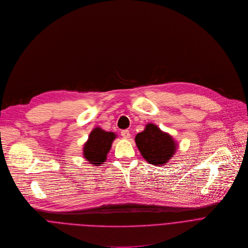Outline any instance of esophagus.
I'll list each match as a JSON object with an SVG mask.
<instances>
[{
	"mask_svg": "<svg viewBox=\"0 0 248 248\" xmlns=\"http://www.w3.org/2000/svg\"><path fill=\"white\" fill-rule=\"evenodd\" d=\"M121 136H122L123 138H125V139H129V138L131 137L130 131H129V130H122V131H121Z\"/></svg>",
	"mask_w": 248,
	"mask_h": 248,
	"instance_id": "34e87169",
	"label": "esophagus"
}]
</instances>
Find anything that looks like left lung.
<instances>
[{
    "mask_svg": "<svg viewBox=\"0 0 248 248\" xmlns=\"http://www.w3.org/2000/svg\"><path fill=\"white\" fill-rule=\"evenodd\" d=\"M135 140L143 158L154 165L168 162L177 147L172 137L155 124H147L141 133L137 134Z\"/></svg>",
    "mask_w": 248,
    "mask_h": 248,
    "instance_id": "1",
    "label": "left lung"
}]
</instances>
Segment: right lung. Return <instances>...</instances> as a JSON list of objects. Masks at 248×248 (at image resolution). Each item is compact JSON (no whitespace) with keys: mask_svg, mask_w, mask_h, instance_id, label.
<instances>
[{"mask_svg":"<svg viewBox=\"0 0 248 248\" xmlns=\"http://www.w3.org/2000/svg\"><path fill=\"white\" fill-rule=\"evenodd\" d=\"M116 135L112 132H106L101 128L93 129L84 145V157L89 163L100 166L107 159L113 140Z\"/></svg>","mask_w":248,"mask_h":248,"instance_id":"right-lung-1","label":"right lung"}]
</instances>
